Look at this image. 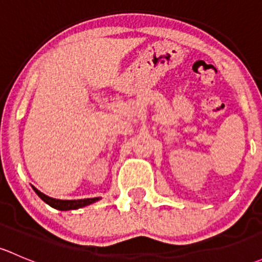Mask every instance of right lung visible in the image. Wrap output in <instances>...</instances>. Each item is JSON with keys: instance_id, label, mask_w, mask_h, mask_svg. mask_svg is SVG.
Listing matches in <instances>:
<instances>
[{"instance_id": "1", "label": "right lung", "mask_w": 262, "mask_h": 262, "mask_svg": "<svg viewBox=\"0 0 262 262\" xmlns=\"http://www.w3.org/2000/svg\"><path fill=\"white\" fill-rule=\"evenodd\" d=\"M36 194L40 196L41 200L49 204L50 207L55 208V209H59V210H71V209H78V208L82 207H86V205L92 204V203L97 202L99 198H90V199H80V200H59V199H53V198L48 196V195L43 194L41 191H39L38 189H35Z\"/></svg>"}]
</instances>
